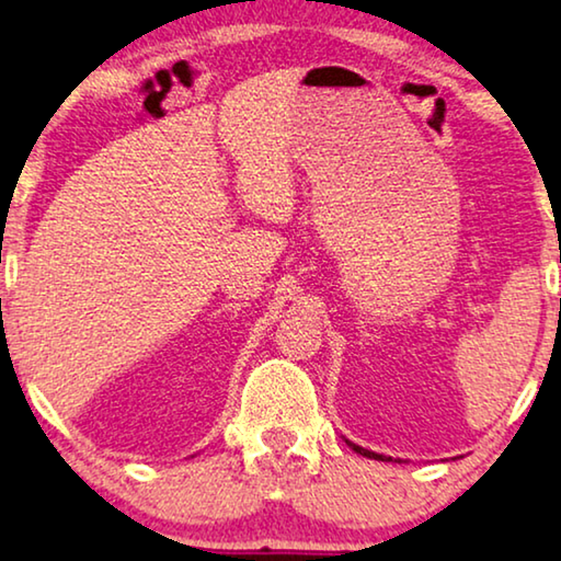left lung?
<instances>
[{"mask_svg":"<svg viewBox=\"0 0 561 561\" xmlns=\"http://www.w3.org/2000/svg\"><path fill=\"white\" fill-rule=\"evenodd\" d=\"M352 449H355V451H359V455H365V457H373V459H382V462H386V457H382V455H375V451H367V449H363V447H357V444H352Z\"/></svg>","mask_w":561,"mask_h":561,"instance_id":"8db88e82","label":"left lung"}]
</instances>
